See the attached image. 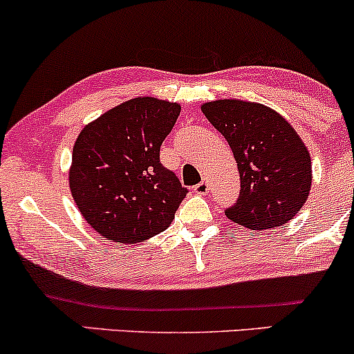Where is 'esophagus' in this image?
<instances>
[{"instance_id": "esophagus-1", "label": "esophagus", "mask_w": 354, "mask_h": 354, "mask_svg": "<svg viewBox=\"0 0 354 354\" xmlns=\"http://www.w3.org/2000/svg\"><path fill=\"white\" fill-rule=\"evenodd\" d=\"M208 181H201V183H198L195 188H193V192L196 193V195H205V193H208Z\"/></svg>"}]
</instances>
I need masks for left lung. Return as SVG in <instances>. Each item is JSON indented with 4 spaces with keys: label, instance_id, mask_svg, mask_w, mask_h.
Instances as JSON below:
<instances>
[{
    "label": "left lung",
    "instance_id": "left-lung-1",
    "mask_svg": "<svg viewBox=\"0 0 354 354\" xmlns=\"http://www.w3.org/2000/svg\"><path fill=\"white\" fill-rule=\"evenodd\" d=\"M201 111L230 145L240 173V196L225 215L259 232L292 220L313 185L309 151L296 129L274 109L248 100H212Z\"/></svg>",
    "mask_w": 354,
    "mask_h": 354
}]
</instances>
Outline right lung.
Returning a JSON list of instances; mask_svg holds the SVG:
<instances>
[{"mask_svg":"<svg viewBox=\"0 0 354 354\" xmlns=\"http://www.w3.org/2000/svg\"><path fill=\"white\" fill-rule=\"evenodd\" d=\"M181 106L136 97L104 112L80 131L68 186L80 215L102 239L138 243L169 227L186 196L159 147Z\"/></svg>","mask_w":354,"mask_h":354,"instance_id":"right-lung-1","label":"right lung"}]
</instances>
